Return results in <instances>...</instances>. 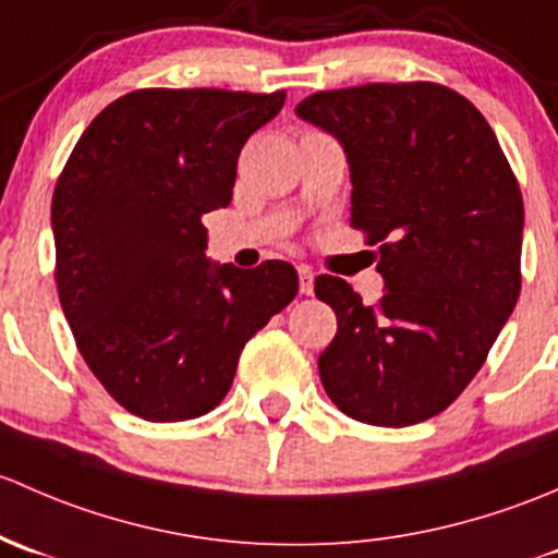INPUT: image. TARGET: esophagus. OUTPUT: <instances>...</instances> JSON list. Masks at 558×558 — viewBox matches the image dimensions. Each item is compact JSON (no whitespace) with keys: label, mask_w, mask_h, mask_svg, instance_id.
Listing matches in <instances>:
<instances>
[{"label":"esophagus","mask_w":558,"mask_h":558,"mask_svg":"<svg viewBox=\"0 0 558 558\" xmlns=\"http://www.w3.org/2000/svg\"><path fill=\"white\" fill-rule=\"evenodd\" d=\"M298 279H301L303 295H312V292H314V271H312V268L298 266Z\"/></svg>","instance_id":"34e87169"}]
</instances>
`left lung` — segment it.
<instances>
[{
    "instance_id": "obj_1",
    "label": "left lung",
    "mask_w": 558,
    "mask_h": 558,
    "mask_svg": "<svg viewBox=\"0 0 558 558\" xmlns=\"http://www.w3.org/2000/svg\"><path fill=\"white\" fill-rule=\"evenodd\" d=\"M295 114L341 142L349 222L376 244L384 279L376 306L338 277L314 284L338 317L322 387L357 422H424L473 381L519 301V182L484 114L444 85L322 90Z\"/></svg>"
}]
</instances>
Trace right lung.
I'll return each instance as SVG.
<instances>
[{"label": "right lung", "mask_w": 558, "mask_h": 558, "mask_svg": "<svg viewBox=\"0 0 558 558\" xmlns=\"http://www.w3.org/2000/svg\"><path fill=\"white\" fill-rule=\"evenodd\" d=\"M281 105L284 90H134L96 114L56 182L61 308L94 376L134 416L211 411L244 343L295 298L290 263H211L201 226L231 204L241 147Z\"/></svg>", "instance_id": "1"}]
</instances>
